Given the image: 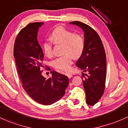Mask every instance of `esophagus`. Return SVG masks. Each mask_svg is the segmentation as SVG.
<instances>
[{
	"mask_svg": "<svg viewBox=\"0 0 128 128\" xmlns=\"http://www.w3.org/2000/svg\"><path fill=\"white\" fill-rule=\"evenodd\" d=\"M65 75H66L68 78H70L72 76V74H69V73H66Z\"/></svg>",
	"mask_w": 128,
	"mask_h": 128,
	"instance_id": "34e87169",
	"label": "esophagus"
}]
</instances>
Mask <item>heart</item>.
<instances>
[{
    "mask_svg": "<svg viewBox=\"0 0 128 128\" xmlns=\"http://www.w3.org/2000/svg\"><path fill=\"white\" fill-rule=\"evenodd\" d=\"M52 40L56 44H63V55L56 58L52 62L55 69L67 71L72 64L73 58L78 59L84 51L86 42L81 34L75 33L62 26H58L50 35ZM44 50L46 55L48 58L53 57L52 42L46 40L43 44Z\"/></svg>",
    "mask_w": 128,
    "mask_h": 128,
    "instance_id": "b5f03b06",
    "label": "heart"
}]
</instances>
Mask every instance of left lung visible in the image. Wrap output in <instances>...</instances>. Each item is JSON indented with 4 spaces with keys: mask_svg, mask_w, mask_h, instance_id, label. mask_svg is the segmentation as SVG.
I'll list each match as a JSON object with an SVG mask.
<instances>
[{
    "mask_svg": "<svg viewBox=\"0 0 128 128\" xmlns=\"http://www.w3.org/2000/svg\"><path fill=\"white\" fill-rule=\"evenodd\" d=\"M70 24L80 26L84 32V51L76 66L86 73L82 75L86 101L88 104L94 106L103 96L106 86L105 50L99 35L91 26L79 21H73Z\"/></svg>",
    "mask_w": 128,
    "mask_h": 128,
    "instance_id": "left-lung-1",
    "label": "left lung"
}]
</instances>
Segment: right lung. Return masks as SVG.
Listing matches in <instances>:
<instances>
[{
	"mask_svg": "<svg viewBox=\"0 0 128 128\" xmlns=\"http://www.w3.org/2000/svg\"><path fill=\"white\" fill-rule=\"evenodd\" d=\"M42 22L28 24L17 35L14 45V57L22 87L31 98L38 103L50 105L65 94L68 85L67 76L51 71L52 76L46 78L42 75L44 53L37 39ZM47 70H50L46 67Z\"/></svg>",
	"mask_w": 128,
	"mask_h": 128,
	"instance_id": "add662e5",
	"label": "right lung"
}]
</instances>
